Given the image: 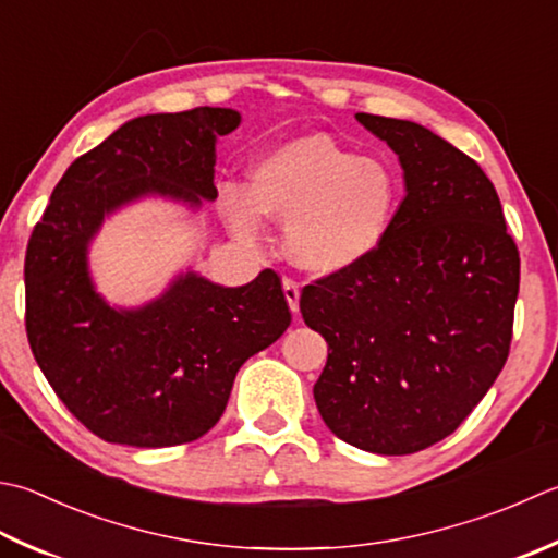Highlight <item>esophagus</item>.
Instances as JSON below:
<instances>
[{
	"mask_svg": "<svg viewBox=\"0 0 558 558\" xmlns=\"http://www.w3.org/2000/svg\"><path fill=\"white\" fill-rule=\"evenodd\" d=\"M282 290H286V300L292 312L300 310V282L292 278H282Z\"/></svg>",
	"mask_w": 558,
	"mask_h": 558,
	"instance_id": "obj_1",
	"label": "esophagus"
}]
</instances>
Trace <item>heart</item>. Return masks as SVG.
Returning a JSON list of instances; mask_svg holds the SVG:
<instances>
[{"mask_svg":"<svg viewBox=\"0 0 558 558\" xmlns=\"http://www.w3.org/2000/svg\"><path fill=\"white\" fill-rule=\"evenodd\" d=\"M401 205V181L387 161L360 157L329 135H304L272 149L254 167L251 193L229 185V227L258 242L264 215L286 222L292 260L314 272L363 264L387 242Z\"/></svg>","mask_w":558,"mask_h":558,"instance_id":"1","label":"heart"}]
</instances>
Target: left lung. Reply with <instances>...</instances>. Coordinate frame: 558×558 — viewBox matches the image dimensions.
Masks as SVG:
<instances>
[{
	"label": "left lung",
	"instance_id": "left-lung-1",
	"mask_svg": "<svg viewBox=\"0 0 558 558\" xmlns=\"http://www.w3.org/2000/svg\"><path fill=\"white\" fill-rule=\"evenodd\" d=\"M355 118L399 155L407 198L373 256L302 290L329 343L314 401L343 442L411 454L460 428L504 369L520 254L472 157L411 120Z\"/></svg>",
	"mask_w": 558,
	"mask_h": 558
}]
</instances>
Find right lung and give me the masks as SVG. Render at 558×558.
<instances>
[{
    "instance_id": "right-lung-1",
    "label": "right lung",
    "mask_w": 558,
    "mask_h": 558,
    "mask_svg": "<svg viewBox=\"0 0 558 558\" xmlns=\"http://www.w3.org/2000/svg\"><path fill=\"white\" fill-rule=\"evenodd\" d=\"M239 120L210 106L130 120L70 163L33 227L24 264L33 357L72 416L106 442L203 438L225 413L239 367L290 326L270 268L242 288L189 272L159 300L120 312L86 270V244L116 207L147 193L191 205L217 198L215 137Z\"/></svg>"
}]
</instances>
